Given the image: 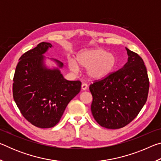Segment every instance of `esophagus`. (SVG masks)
I'll return each mask as SVG.
<instances>
[{
	"mask_svg": "<svg viewBox=\"0 0 161 161\" xmlns=\"http://www.w3.org/2000/svg\"><path fill=\"white\" fill-rule=\"evenodd\" d=\"M87 87H88V86H87L86 84L84 83V84H81V89H82V90H84H84H86Z\"/></svg>",
	"mask_w": 161,
	"mask_h": 161,
	"instance_id": "obj_1",
	"label": "esophagus"
}]
</instances>
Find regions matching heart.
I'll list each match as a JSON object with an SVG mask.
<instances>
[{"label": "heart", "mask_w": 161, "mask_h": 161, "mask_svg": "<svg viewBox=\"0 0 161 161\" xmlns=\"http://www.w3.org/2000/svg\"><path fill=\"white\" fill-rule=\"evenodd\" d=\"M75 61L70 59L68 62L70 71L76 73L79 68L87 69V77L93 80H102L108 77L116 64V59L114 54L107 53L100 48L80 52L76 55Z\"/></svg>", "instance_id": "obj_1"}]
</instances>
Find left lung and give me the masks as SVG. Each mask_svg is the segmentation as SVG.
<instances>
[{
  "instance_id": "8db88e82",
  "label": "left lung",
  "mask_w": 161,
  "mask_h": 161,
  "mask_svg": "<svg viewBox=\"0 0 161 161\" xmlns=\"http://www.w3.org/2000/svg\"><path fill=\"white\" fill-rule=\"evenodd\" d=\"M126 49L129 58L124 67L89 86L92 115L106 129H121L130 123L148 98L149 80L143 59Z\"/></svg>"
}]
</instances>
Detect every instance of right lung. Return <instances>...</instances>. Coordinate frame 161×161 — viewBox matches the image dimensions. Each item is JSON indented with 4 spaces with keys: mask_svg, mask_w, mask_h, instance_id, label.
<instances>
[{
    "mask_svg": "<svg viewBox=\"0 0 161 161\" xmlns=\"http://www.w3.org/2000/svg\"><path fill=\"white\" fill-rule=\"evenodd\" d=\"M52 47L50 43L42 42L24 53L13 77L16 105L27 121L41 129L58 124L68 103L81 90L80 81H68L58 68L44 66L42 54ZM55 61L62 67L63 63Z\"/></svg>",
    "mask_w": 161,
    "mask_h": 161,
    "instance_id": "add662e5",
    "label": "right lung"
}]
</instances>
